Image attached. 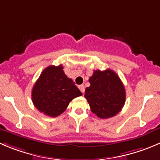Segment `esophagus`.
<instances>
[{
    "label": "esophagus",
    "mask_w": 160,
    "mask_h": 160,
    "mask_svg": "<svg viewBox=\"0 0 160 160\" xmlns=\"http://www.w3.org/2000/svg\"><path fill=\"white\" fill-rule=\"evenodd\" d=\"M79 89L80 90V91H81L82 93H84V91H85V87H84V85H80V86H79Z\"/></svg>",
    "instance_id": "obj_1"
}]
</instances>
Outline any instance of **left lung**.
<instances>
[{"instance_id":"obj_1","label":"left lung","mask_w":160,"mask_h":160,"mask_svg":"<svg viewBox=\"0 0 160 160\" xmlns=\"http://www.w3.org/2000/svg\"><path fill=\"white\" fill-rule=\"evenodd\" d=\"M84 97L91 112L101 119L112 117L121 111L126 100L124 86L114 71L94 70Z\"/></svg>"}]
</instances>
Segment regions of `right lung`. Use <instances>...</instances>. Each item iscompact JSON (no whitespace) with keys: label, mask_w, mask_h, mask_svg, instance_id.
Segmentation results:
<instances>
[{"label":"right lung","mask_w":160,"mask_h":160,"mask_svg":"<svg viewBox=\"0 0 160 160\" xmlns=\"http://www.w3.org/2000/svg\"><path fill=\"white\" fill-rule=\"evenodd\" d=\"M80 95L82 93L65 74L62 65L44 69L32 89L34 106L51 117L62 114L69 102Z\"/></svg>","instance_id":"obj_1"}]
</instances>
